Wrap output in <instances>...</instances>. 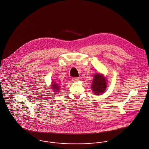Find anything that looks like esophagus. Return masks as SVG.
Masks as SVG:
<instances>
[{"mask_svg": "<svg viewBox=\"0 0 149 149\" xmlns=\"http://www.w3.org/2000/svg\"><path fill=\"white\" fill-rule=\"evenodd\" d=\"M72 81L73 82H78L79 81L78 78H72Z\"/></svg>", "mask_w": 149, "mask_h": 149, "instance_id": "1", "label": "esophagus"}]
</instances>
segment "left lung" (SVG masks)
Returning a JSON list of instances; mask_svg holds the SVG:
<instances>
[{
	"mask_svg": "<svg viewBox=\"0 0 149 149\" xmlns=\"http://www.w3.org/2000/svg\"><path fill=\"white\" fill-rule=\"evenodd\" d=\"M92 90L95 95H100L107 88V80L100 73L95 74L92 82Z\"/></svg>",
	"mask_w": 149,
	"mask_h": 149,
	"instance_id": "1",
	"label": "left lung"
}]
</instances>
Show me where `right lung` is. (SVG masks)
<instances>
[{"label":"right lung","mask_w":149,"mask_h":149,"mask_svg":"<svg viewBox=\"0 0 149 149\" xmlns=\"http://www.w3.org/2000/svg\"><path fill=\"white\" fill-rule=\"evenodd\" d=\"M52 89L54 91H57L58 90L60 89L59 86L58 84H56L55 82H52Z\"/></svg>","instance_id":"add662e5"}]
</instances>
